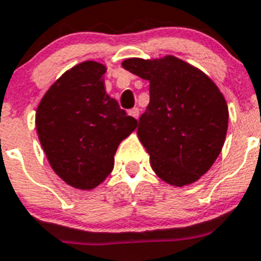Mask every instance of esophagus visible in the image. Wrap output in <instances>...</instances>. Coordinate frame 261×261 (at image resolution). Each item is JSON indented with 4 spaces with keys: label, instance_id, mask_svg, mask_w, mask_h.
I'll return each mask as SVG.
<instances>
[{
    "label": "esophagus",
    "instance_id": "34e87169",
    "mask_svg": "<svg viewBox=\"0 0 261 261\" xmlns=\"http://www.w3.org/2000/svg\"><path fill=\"white\" fill-rule=\"evenodd\" d=\"M128 114H130L131 117L137 118V119H138V118H139V109H138V108H133L130 110V112H128Z\"/></svg>",
    "mask_w": 261,
    "mask_h": 261
}]
</instances>
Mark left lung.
<instances>
[{
    "mask_svg": "<svg viewBox=\"0 0 261 261\" xmlns=\"http://www.w3.org/2000/svg\"><path fill=\"white\" fill-rule=\"evenodd\" d=\"M124 69L149 81V103L138 137L163 181L184 187L209 171L227 133L228 109L203 72L174 56L126 59Z\"/></svg>",
    "mask_w": 261,
    "mask_h": 261,
    "instance_id": "obj_1",
    "label": "left lung"
}]
</instances>
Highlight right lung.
Returning a JSON list of instances; mask_svg holds the SVG:
<instances>
[{
  "instance_id": "add662e5",
  "label": "right lung",
  "mask_w": 261,
  "mask_h": 261,
  "mask_svg": "<svg viewBox=\"0 0 261 261\" xmlns=\"http://www.w3.org/2000/svg\"><path fill=\"white\" fill-rule=\"evenodd\" d=\"M105 72L97 62L77 64L55 81L36 109V130L49 165L77 189H93L108 177L118 146L138 126L106 93Z\"/></svg>"
}]
</instances>
